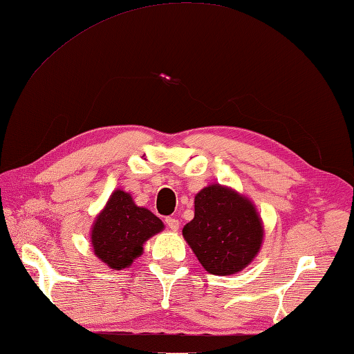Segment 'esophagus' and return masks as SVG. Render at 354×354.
<instances>
[{"label":"esophagus","instance_id":"34e87169","mask_svg":"<svg viewBox=\"0 0 354 354\" xmlns=\"http://www.w3.org/2000/svg\"><path fill=\"white\" fill-rule=\"evenodd\" d=\"M166 225H167V227L170 229V231H174V232H176L178 229H179V221L175 217H167L166 218Z\"/></svg>","mask_w":354,"mask_h":354}]
</instances>
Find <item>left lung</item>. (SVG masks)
Here are the masks:
<instances>
[{"label": "left lung", "instance_id": "8db88e82", "mask_svg": "<svg viewBox=\"0 0 354 354\" xmlns=\"http://www.w3.org/2000/svg\"><path fill=\"white\" fill-rule=\"evenodd\" d=\"M183 235L208 273L231 276L257 258L264 225L248 196L211 184L194 196V217Z\"/></svg>", "mask_w": 354, "mask_h": 354}]
</instances>
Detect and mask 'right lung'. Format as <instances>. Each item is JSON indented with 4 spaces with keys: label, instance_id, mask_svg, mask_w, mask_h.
<instances>
[{
    "label": "right lung",
    "instance_id": "1",
    "mask_svg": "<svg viewBox=\"0 0 354 354\" xmlns=\"http://www.w3.org/2000/svg\"><path fill=\"white\" fill-rule=\"evenodd\" d=\"M162 229L164 223L157 216L137 207L133 196L118 188L96 216L90 241L97 259L113 270H123L143 253V244Z\"/></svg>",
    "mask_w": 354,
    "mask_h": 354
}]
</instances>
